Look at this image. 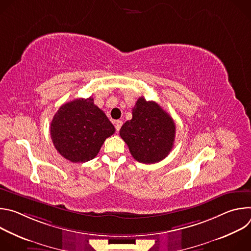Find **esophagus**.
Returning <instances> with one entry per match:
<instances>
[{
	"mask_svg": "<svg viewBox=\"0 0 251 251\" xmlns=\"http://www.w3.org/2000/svg\"><path fill=\"white\" fill-rule=\"evenodd\" d=\"M122 124H123V122H122L121 120H117V121L115 122V128H116V131H117V132H119V130H120Z\"/></svg>",
	"mask_w": 251,
	"mask_h": 251,
	"instance_id": "34e87169",
	"label": "esophagus"
}]
</instances>
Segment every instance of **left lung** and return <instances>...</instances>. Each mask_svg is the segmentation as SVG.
<instances>
[{"mask_svg": "<svg viewBox=\"0 0 251 251\" xmlns=\"http://www.w3.org/2000/svg\"><path fill=\"white\" fill-rule=\"evenodd\" d=\"M176 125L173 118L155 101L140 97L132 109V119L120 129L133 158L143 164L165 159L174 147Z\"/></svg>", "mask_w": 251, "mask_h": 251, "instance_id": "left-lung-1", "label": "left lung"}]
</instances>
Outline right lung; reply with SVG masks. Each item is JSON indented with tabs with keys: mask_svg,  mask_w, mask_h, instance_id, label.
Segmentation results:
<instances>
[{
	"mask_svg": "<svg viewBox=\"0 0 251 251\" xmlns=\"http://www.w3.org/2000/svg\"><path fill=\"white\" fill-rule=\"evenodd\" d=\"M115 132L93 98H78L60 106L50 123V137L57 152L73 163L97 156L106 138Z\"/></svg>",
	"mask_w": 251,
	"mask_h": 251,
	"instance_id": "obj_1",
	"label": "right lung"
}]
</instances>
